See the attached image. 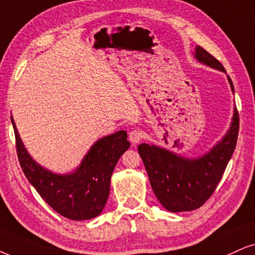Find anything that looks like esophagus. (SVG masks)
Masks as SVG:
<instances>
[{"label":"esophagus","mask_w":255,"mask_h":255,"mask_svg":"<svg viewBox=\"0 0 255 255\" xmlns=\"http://www.w3.org/2000/svg\"><path fill=\"white\" fill-rule=\"evenodd\" d=\"M143 137V132L140 130H132L128 133V139H130V142L132 144H137L138 142H140V139Z\"/></svg>","instance_id":"obj_1"}]
</instances>
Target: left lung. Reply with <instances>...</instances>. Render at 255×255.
<instances>
[{
    "label": "left lung",
    "instance_id": "8db88e82",
    "mask_svg": "<svg viewBox=\"0 0 255 255\" xmlns=\"http://www.w3.org/2000/svg\"><path fill=\"white\" fill-rule=\"evenodd\" d=\"M195 58L210 67L226 72L218 59L202 47H196ZM232 90V79L228 77ZM239 113L235 109L228 132L215 147L197 159H187L155 145L140 144L138 152L145 165L157 200L170 212H189L200 208L212 196L233 155L239 134Z\"/></svg>",
    "mask_w": 255,
    "mask_h": 255
}]
</instances>
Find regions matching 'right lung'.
<instances>
[{"label": "right lung", "mask_w": 255, "mask_h": 255, "mask_svg": "<svg viewBox=\"0 0 255 255\" xmlns=\"http://www.w3.org/2000/svg\"><path fill=\"white\" fill-rule=\"evenodd\" d=\"M15 145L22 171L40 196L56 213L75 221L89 220L103 212L110 194L111 175L121 156L130 147L125 131L99 139L73 174L56 175L31 159L15 128Z\"/></svg>", "instance_id": "1"}]
</instances>
